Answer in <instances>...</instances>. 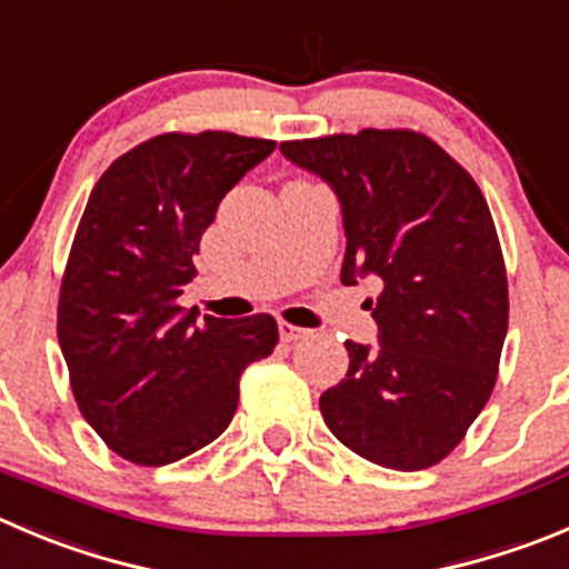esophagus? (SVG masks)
I'll return each instance as SVG.
<instances>
[{"label":"esophagus","mask_w":569,"mask_h":569,"mask_svg":"<svg viewBox=\"0 0 569 569\" xmlns=\"http://www.w3.org/2000/svg\"><path fill=\"white\" fill-rule=\"evenodd\" d=\"M310 335V329H301V327H293V323H279V338L284 340V343H293V340H301Z\"/></svg>","instance_id":"obj_1"}]
</instances>
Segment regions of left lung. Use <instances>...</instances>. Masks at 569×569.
<instances>
[{"mask_svg": "<svg viewBox=\"0 0 569 569\" xmlns=\"http://www.w3.org/2000/svg\"><path fill=\"white\" fill-rule=\"evenodd\" d=\"M340 200L343 284L377 276V346L346 340V380L321 393L332 436L380 467L416 472L456 450L489 402L508 332V281L475 178L416 131L281 142Z\"/></svg>", "mask_w": 569, "mask_h": 569, "instance_id": "1", "label": "left lung"}]
</instances>
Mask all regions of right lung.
I'll list each match as a JSON object with an SVG mask.
<instances>
[{"label":"right lung","instance_id":"obj_1","mask_svg":"<svg viewBox=\"0 0 569 569\" xmlns=\"http://www.w3.org/2000/svg\"><path fill=\"white\" fill-rule=\"evenodd\" d=\"M270 139L161 133L119 156L80 218L58 301L74 402L117 456L164 467L229 427L248 362L273 351L270 316L178 307L220 200L273 153Z\"/></svg>","mask_w":569,"mask_h":569}]
</instances>
